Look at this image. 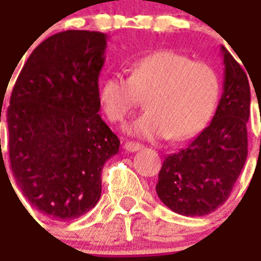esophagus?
Segmentation results:
<instances>
[{"instance_id":"esophagus-1","label":"esophagus","mask_w":261,"mask_h":261,"mask_svg":"<svg viewBox=\"0 0 261 261\" xmlns=\"http://www.w3.org/2000/svg\"><path fill=\"white\" fill-rule=\"evenodd\" d=\"M124 147L126 151H129V152H135V151H139V149L143 148V144H140V143H135V141H126Z\"/></svg>"}]
</instances>
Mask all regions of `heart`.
I'll return each mask as SVG.
<instances>
[{
	"label": "heart",
	"mask_w": 261,
	"mask_h": 261,
	"mask_svg": "<svg viewBox=\"0 0 261 261\" xmlns=\"http://www.w3.org/2000/svg\"><path fill=\"white\" fill-rule=\"evenodd\" d=\"M219 92V76L210 64L159 50L135 60L130 76L116 72L106 77L99 103L112 122H122L141 96H147L148 110L128 125V132L147 139L182 140L207 124Z\"/></svg>",
	"instance_id": "b5f03b06"
}]
</instances>
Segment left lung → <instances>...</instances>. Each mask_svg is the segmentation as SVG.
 I'll list each match as a JSON object with an SVG mask.
<instances>
[{
  "label": "left lung",
  "instance_id": "obj_1",
  "mask_svg": "<svg viewBox=\"0 0 261 261\" xmlns=\"http://www.w3.org/2000/svg\"><path fill=\"white\" fill-rule=\"evenodd\" d=\"M222 53L223 94L213 121L185 148L167 155L159 171V199L185 217H203L225 203L248 155L249 73L223 46Z\"/></svg>",
  "mask_w": 261,
  "mask_h": 261
}]
</instances>
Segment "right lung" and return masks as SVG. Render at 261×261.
Instances as JSON below:
<instances>
[{"instance_id": "right-lung-1", "label": "right lung", "mask_w": 261, "mask_h": 261, "mask_svg": "<svg viewBox=\"0 0 261 261\" xmlns=\"http://www.w3.org/2000/svg\"><path fill=\"white\" fill-rule=\"evenodd\" d=\"M106 40L98 31L51 35L28 57L12 91V173L32 207L56 221H72L95 207L103 166L120 148L98 114Z\"/></svg>"}]
</instances>
